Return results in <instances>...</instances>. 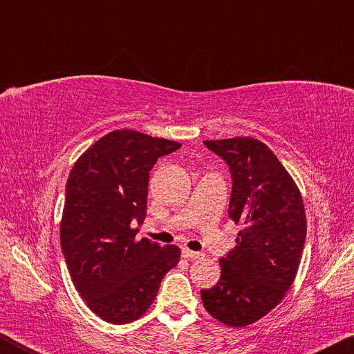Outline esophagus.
<instances>
[{
	"label": "esophagus",
	"instance_id": "obj_1",
	"mask_svg": "<svg viewBox=\"0 0 354 354\" xmlns=\"http://www.w3.org/2000/svg\"><path fill=\"white\" fill-rule=\"evenodd\" d=\"M183 256L187 257V259H201L203 254L198 251H192L189 248H183Z\"/></svg>",
	"mask_w": 354,
	"mask_h": 354
}]
</instances>
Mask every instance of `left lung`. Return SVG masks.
Masks as SVG:
<instances>
[{
	"label": "left lung",
	"instance_id": "left-lung-1",
	"mask_svg": "<svg viewBox=\"0 0 354 354\" xmlns=\"http://www.w3.org/2000/svg\"><path fill=\"white\" fill-rule=\"evenodd\" d=\"M230 165V218L241 225L236 247L220 259L221 274L201 290L205 309L243 328L277 308L297 277L306 241L299 189L266 143L253 137L205 140Z\"/></svg>",
	"mask_w": 354,
	"mask_h": 354
}]
</instances>
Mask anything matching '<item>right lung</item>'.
<instances>
[{
    "label": "right lung",
    "instance_id": "add662e5",
    "mask_svg": "<svg viewBox=\"0 0 354 354\" xmlns=\"http://www.w3.org/2000/svg\"><path fill=\"white\" fill-rule=\"evenodd\" d=\"M181 143L117 129L86 149L67 179L61 247L71 281L92 313L113 325L147 313L164 274L176 267V245L136 241L147 215L149 170Z\"/></svg>",
    "mask_w": 354,
    "mask_h": 354
}]
</instances>
